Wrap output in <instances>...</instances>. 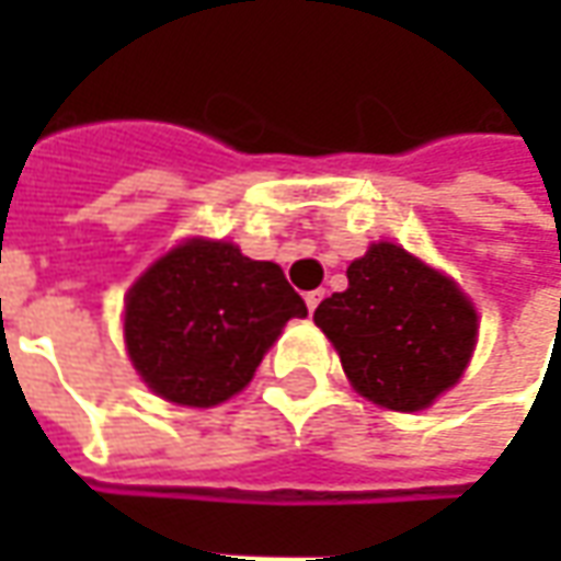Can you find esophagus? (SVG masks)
Instances as JSON below:
<instances>
[{"label": "esophagus", "mask_w": 561, "mask_h": 561, "mask_svg": "<svg viewBox=\"0 0 561 561\" xmlns=\"http://www.w3.org/2000/svg\"><path fill=\"white\" fill-rule=\"evenodd\" d=\"M321 297H324V291H309V294H306V306H309V312H316V306L321 304Z\"/></svg>", "instance_id": "1"}]
</instances>
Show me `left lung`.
Returning a JSON list of instances; mask_svg holds the SVG:
<instances>
[{
	"label": "left lung",
	"mask_w": 561,
	"mask_h": 561,
	"mask_svg": "<svg viewBox=\"0 0 561 561\" xmlns=\"http://www.w3.org/2000/svg\"><path fill=\"white\" fill-rule=\"evenodd\" d=\"M316 324L352 388L393 412H421L454 388L478 340V312L457 282L393 243L352 261L348 288L318 304Z\"/></svg>",
	"instance_id": "left-lung-1"
}]
</instances>
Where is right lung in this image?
<instances>
[{
    "label": "right lung",
    "mask_w": 561,
    "mask_h": 561,
    "mask_svg": "<svg viewBox=\"0 0 561 561\" xmlns=\"http://www.w3.org/2000/svg\"><path fill=\"white\" fill-rule=\"evenodd\" d=\"M291 318H306V304L279 264L195 237L128 288L126 348L161 400L209 409L252 381Z\"/></svg>",
    "instance_id": "right-lung-1"
}]
</instances>
